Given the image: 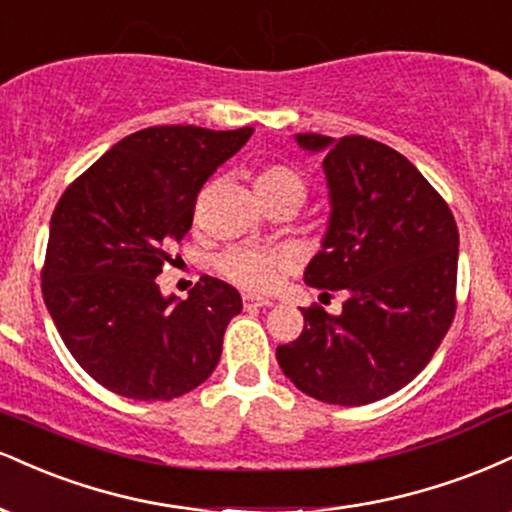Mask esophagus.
<instances>
[{
  "mask_svg": "<svg viewBox=\"0 0 512 512\" xmlns=\"http://www.w3.org/2000/svg\"><path fill=\"white\" fill-rule=\"evenodd\" d=\"M244 309H263V306H270L273 302L270 299H261V297H251V294H244Z\"/></svg>",
  "mask_w": 512,
  "mask_h": 512,
  "instance_id": "34e87169",
  "label": "esophagus"
}]
</instances>
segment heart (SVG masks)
<instances>
[{
    "mask_svg": "<svg viewBox=\"0 0 512 512\" xmlns=\"http://www.w3.org/2000/svg\"><path fill=\"white\" fill-rule=\"evenodd\" d=\"M254 189L258 196L287 191L302 203L304 182L297 172L285 165H266L254 174ZM218 270L227 280L246 292H268L278 282L285 256L280 251L261 249V246H232L218 258Z\"/></svg>",
    "mask_w": 512,
    "mask_h": 512,
    "instance_id": "heart-1",
    "label": "heart"
}]
</instances>
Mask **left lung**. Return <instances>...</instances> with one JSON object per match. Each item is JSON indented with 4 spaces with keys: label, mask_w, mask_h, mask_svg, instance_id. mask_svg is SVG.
Segmentation results:
<instances>
[{
    "label": "left lung",
    "mask_w": 512,
    "mask_h": 512,
    "mask_svg": "<svg viewBox=\"0 0 512 512\" xmlns=\"http://www.w3.org/2000/svg\"><path fill=\"white\" fill-rule=\"evenodd\" d=\"M323 153L330 218L306 285L347 294L338 316L302 309L304 330L275 357L328 405H369L429 364L455 316L460 234L441 194L405 155L366 136L297 134Z\"/></svg>",
    "instance_id": "8db88e82"
}]
</instances>
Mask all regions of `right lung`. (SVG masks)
I'll use <instances>...</instances> for the list:
<instances>
[{
  "label": "right lung",
  "instance_id": "add662e5",
  "mask_svg": "<svg viewBox=\"0 0 512 512\" xmlns=\"http://www.w3.org/2000/svg\"><path fill=\"white\" fill-rule=\"evenodd\" d=\"M251 134L150 126L114 143L59 198L42 297L76 362L112 393L172 400L218 366L239 292L206 275L179 302L155 278L191 230L201 186Z\"/></svg>",
  "mask_w": 512,
  "mask_h": 512
}]
</instances>
